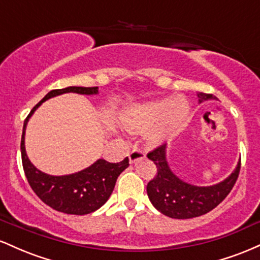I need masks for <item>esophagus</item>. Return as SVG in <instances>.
I'll return each mask as SVG.
<instances>
[{"instance_id": "34e87169", "label": "esophagus", "mask_w": 260, "mask_h": 260, "mask_svg": "<svg viewBox=\"0 0 260 260\" xmlns=\"http://www.w3.org/2000/svg\"><path fill=\"white\" fill-rule=\"evenodd\" d=\"M145 157V151L140 148H134L129 154V161L131 162H137V161L144 159Z\"/></svg>"}]
</instances>
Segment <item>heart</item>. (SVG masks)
Segmentation results:
<instances>
[{"instance_id":"obj_1","label":"heart","mask_w":260,"mask_h":260,"mask_svg":"<svg viewBox=\"0 0 260 260\" xmlns=\"http://www.w3.org/2000/svg\"><path fill=\"white\" fill-rule=\"evenodd\" d=\"M189 107L183 98L133 104L122 112L121 124L128 132H148L151 144H161L174 134L187 117Z\"/></svg>"}]
</instances>
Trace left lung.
Instances as JSON below:
<instances>
[{"mask_svg": "<svg viewBox=\"0 0 260 260\" xmlns=\"http://www.w3.org/2000/svg\"><path fill=\"white\" fill-rule=\"evenodd\" d=\"M197 95L199 104L215 99L213 94L198 92ZM148 159L154 161L157 168L156 176L147 186L149 199L161 214L172 219H192L216 208L231 192L241 169L240 160L228 178L213 186L199 187L182 181L171 171L166 160V145L150 151Z\"/></svg>", "mask_w": 260, "mask_h": 260, "instance_id": "1", "label": "left lung"}]
</instances>
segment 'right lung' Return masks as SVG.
<instances>
[{
    "instance_id": "right-lung-1",
    "label": "right lung",
    "mask_w": 260,
    "mask_h": 260,
    "mask_svg": "<svg viewBox=\"0 0 260 260\" xmlns=\"http://www.w3.org/2000/svg\"><path fill=\"white\" fill-rule=\"evenodd\" d=\"M98 89H99L98 86H91V88L68 86L64 89L51 90L45 95L40 103L34 106L28 117L25 118L24 126H23L20 151H22V162L26 180L35 194L45 204L64 214L85 215L103 207L111 196L118 176L129 166V160L128 157H124L121 162L112 164L104 159H99L89 168L76 174L64 176L47 175L35 168L26 155L24 144L25 128L35 110L50 98L57 96L64 92L92 95L99 92Z\"/></svg>"
}]
</instances>
